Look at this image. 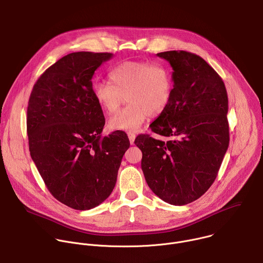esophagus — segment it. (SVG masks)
<instances>
[{
	"mask_svg": "<svg viewBox=\"0 0 263 263\" xmlns=\"http://www.w3.org/2000/svg\"><path fill=\"white\" fill-rule=\"evenodd\" d=\"M128 137H129V140H130V143L131 144H133L134 143V140H135V134L134 133H132V132H129L128 133Z\"/></svg>",
	"mask_w": 263,
	"mask_h": 263,
	"instance_id": "obj_1",
	"label": "esophagus"
}]
</instances>
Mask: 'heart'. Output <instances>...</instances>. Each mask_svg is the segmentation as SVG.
<instances>
[{
	"label": "heart",
	"instance_id": "1",
	"mask_svg": "<svg viewBox=\"0 0 263 263\" xmlns=\"http://www.w3.org/2000/svg\"><path fill=\"white\" fill-rule=\"evenodd\" d=\"M110 82L97 81L91 92L104 114H115L126 100L128 105L109 121L115 131H136L146 118H157L167 108L173 95V76L162 63L125 62L109 73Z\"/></svg>",
	"mask_w": 263,
	"mask_h": 263
}]
</instances>
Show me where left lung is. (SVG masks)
<instances>
[{"mask_svg":"<svg viewBox=\"0 0 263 263\" xmlns=\"http://www.w3.org/2000/svg\"><path fill=\"white\" fill-rule=\"evenodd\" d=\"M173 68V95L149 127L170 137L139 135L141 170L152 192L171 205L202 197L214 182L229 145L228 96L218 73L200 56L185 51L157 54Z\"/></svg>","mask_w":263,"mask_h":263,"instance_id":"left-lung-1","label":"left lung"}]
</instances>
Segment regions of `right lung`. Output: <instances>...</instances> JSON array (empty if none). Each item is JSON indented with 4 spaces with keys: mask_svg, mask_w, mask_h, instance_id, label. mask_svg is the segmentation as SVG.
Instances as JSON below:
<instances>
[{
    "mask_svg": "<svg viewBox=\"0 0 263 263\" xmlns=\"http://www.w3.org/2000/svg\"><path fill=\"white\" fill-rule=\"evenodd\" d=\"M111 53H70L36 81L27 110L32 160L52 196L77 210L103 203L114 191L130 146L123 131L102 136L105 119L92 92L96 69Z\"/></svg>",
    "mask_w": 263,
    "mask_h": 263,
    "instance_id": "right-lung-1",
    "label": "right lung"
}]
</instances>
